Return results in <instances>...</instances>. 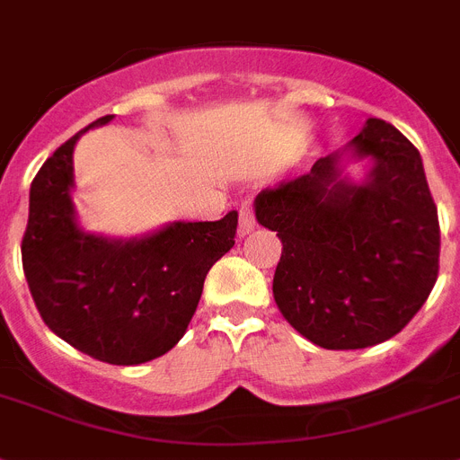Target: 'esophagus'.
I'll return each instance as SVG.
<instances>
[{"label":"esophagus","mask_w":460,"mask_h":460,"mask_svg":"<svg viewBox=\"0 0 460 460\" xmlns=\"http://www.w3.org/2000/svg\"><path fill=\"white\" fill-rule=\"evenodd\" d=\"M252 229H254V210H252V203L245 200V203H241V208H238V236H245V234H250Z\"/></svg>","instance_id":"34e87169"}]
</instances>
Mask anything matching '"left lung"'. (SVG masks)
I'll use <instances>...</instances> for the list:
<instances>
[{"instance_id":"obj_1","label":"left lung","mask_w":460,"mask_h":460,"mask_svg":"<svg viewBox=\"0 0 460 460\" xmlns=\"http://www.w3.org/2000/svg\"><path fill=\"white\" fill-rule=\"evenodd\" d=\"M343 151L373 161L365 183L342 175L337 152L254 199L257 222L283 243L273 299L327 350L395 337L439 271L438 208L419 149L391 123L367 119Z\"/></svg>"}]
</instances>
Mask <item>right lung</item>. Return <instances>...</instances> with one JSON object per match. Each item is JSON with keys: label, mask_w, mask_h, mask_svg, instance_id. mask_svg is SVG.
Returning <instances> with one entry per match:
<instances>
[{"label": "right lung", "mask_w": 460, "mask_h": 460, "mask_svg": "<svg viewBox=\"0 0 460 460\" xmlns=\"http://www.w3.org/2000/svg\"><path fill=\"white\" fill-rule=\"evenodd\" d=\"M88 128L58 146L32 180L22 271L41 320L63 341L110 365H140L184 337L210 266L236 243L238 212L130 241L86 234L72 203V154Z\"/></svg>", "instance_id": "obj_1"}]
</instances>
